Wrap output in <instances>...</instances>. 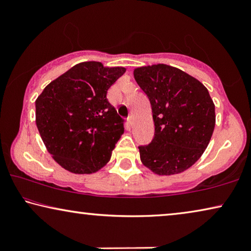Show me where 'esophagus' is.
Returning <instances> with one entry per match:
<instances>
[{"label": "esophagus", "instance_id": "obj_1", "mask_svg": "<svg viewBox=\"0 0 251 251\" xmlns=\"http://www.w3.org/2000/svg\"><path fill=\"white\" fill-rule=\"evenodd\" d=\"M126 121H128V125L129 126H132L133 125V121H135V118H133V115L130 114L128 116V119H126Z\"/></svg>", "mask_w": 251, "mask_h": 251}]
</instances>
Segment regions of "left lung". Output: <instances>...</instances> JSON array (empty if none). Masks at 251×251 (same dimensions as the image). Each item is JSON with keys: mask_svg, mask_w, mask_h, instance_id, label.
Segmentation results:
<instances>
[{"mask_svg": "<svg viewBox=\"0 0 251 251\" xmlns=\"http://www.w3.org/2000/svg\"><path fill=\"white\" fill-rule=\"evenodd\" d=\"M133 76L152 106L155 132L138 146L140 160L157 175H175L200 159L214 132L215 105L207 88L164 64L136 68Z\"/></svg>", "mask_w": 251, "mask_h": 251, "instance_id": "1", "label": "left lung"}]
</instances>
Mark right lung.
<instances>
[{
  "label": "right lung",
  "instance_id": "add662e5",
  "mask_svg": "<svg viewBox=\"0 0 251 251\" xmlns=\"http://www.w3.org/2000/svg\"><path fill=\"white\" fill-rule=\"evenodd\" d=\"M125 72V67H104L98 61L77 64L48 84L36 99L41 138L66 170L91 174L111 159L125 131V120L106 95Z\"/></svg>",
  "mask_w": 251,
  "mask_h": 251
}]
</instances>
